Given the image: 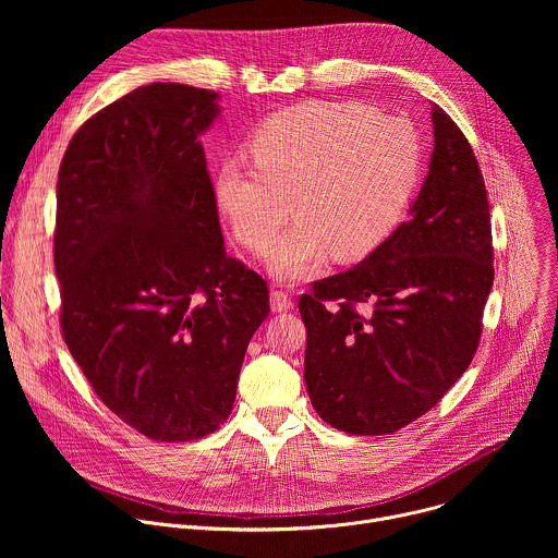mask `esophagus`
<instances>
[{
	"label": "esophagus",
	"instance_id": "34e87169",
	"mask_svg": "<svg viewBox=\"0 0 558 558\" xmlns=\"http://www.w3.org/2000/svg\"><path fill=\"white\" fill-rule=\"evenodd\" d=\"M269 304H271V311L282 313V311H289V308L293 306V300H291L289 293L274 289V291L269 293Z\"/></svg>",
	"mask_w": 558,
	"mask_h": 558
}]
</instances>
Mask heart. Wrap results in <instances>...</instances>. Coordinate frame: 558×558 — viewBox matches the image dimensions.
<instances>
[{
  "label": "heart",
  "instance_id": "heart-1",
  "mask_svg": "<svg viewBox=\"0 0 558 558\" xmlns=\"http://www.w3.org/2000/svg\"><path fill=\"white\" fill-rule=\"evenodd\" d=\"M254 166L225 161L211 194L233 235L263 254L291 209L298 220L267 254L282 282L311 276L329 254L357 260L400 225L420 181L411 121L357 101H304L269 117L250 138Z\"/></svg>",
  "mask_w": 558,
  "mask_h": 558
}]
</instances>
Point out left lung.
<instances>
[{
    "label": "left lung",
    "mask_w": 558,
    "mask_h": 558,
    "mask_svg": "<svg viewBox=\"0 0 558 558\" xmlns=\"http://www.w3.org/2000/svg\"><path fill=\"white\" fill-rule=\"evenodd\" d=\"M430 117L433 154L409 220L300 298L311 404L351 435H388L428 413L480 344L495 280L488 194L463 132L437 104Z\"/></svg>",
    "instance_id": "left-lung-1"
}]
</instances>
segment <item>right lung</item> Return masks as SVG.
<instances>
[{
    "label": "right lung",
    "instance_id": "right-lung-1",
    "mask_svg": "<svg viewBox=\"0 0 558 558\" xmlns=\"http://www.w3.org/2000/svg\"><path fill=\"white\" fill-rule=\"evenodd\" d=\"M218 93L149 84L88 119L57 181L63 340L101 402L156 441L233 409L267 282L225 252L201 136Z\"/></svg>",
    "mask_w": 558,
    "mask_h": 558
}]
</instances>
